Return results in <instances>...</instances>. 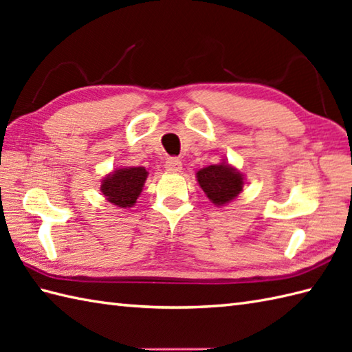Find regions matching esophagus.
Returning a JSON list of instances; mask_svg holds the SVG:
<instances>
[{"label":"esophagus","mask_w":352,"mask_h":352,"mask_svg":"<svg viewBox=\"0 0 352 352\" xmlns=\"http://www.w3.org/2000/svg\"><path fill=\"white\" fill-rule=\"evenodd\" d=\"M164 168H166L168 172H180L182 170V162L177 159V157H169L164 163Z\"/></svg>","instance_id":"1"}]
</instances>
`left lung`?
Here are the masks:
<instances>
[{"label":"left lung","mask_w":352,"mask_h":352,"mask_svg":"<svg viewBox=\"0 0 352 352\" xmlns=\"http://www.w3.org/2000/svg\"><path fill=\"white\" fill-rule=\"evenodd\" d=\"M197 180L207 198L214 206H226L239 197L243 190L245 177L241 170L231 166L226 160L219 164L199 169Z\"/></svg>","instance_id":"obj_1"}]
</instances>
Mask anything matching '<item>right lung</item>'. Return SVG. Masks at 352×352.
<instances>
[{
    "label": "right lung",
    "instance_id": "obj_1",
    "mask_svg": "<svg viewBox=\"0 0 352 352\" xmlns=\"http://www.w3.org/2000/svg\"><path fill=\"white\" fill-rule=\"evenodd\" d=\"M146 177L148 172L144 166L119 168L104 177L101 192L109 203L121 208H129L136 204Z\"/></svg>",
    "mask_w": 352,
    "mask_h": 352
}]
</instances>
